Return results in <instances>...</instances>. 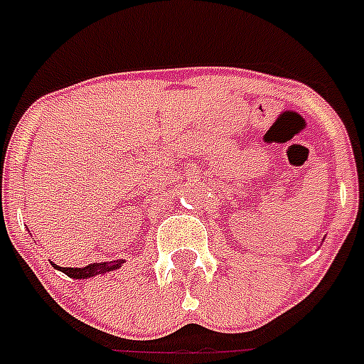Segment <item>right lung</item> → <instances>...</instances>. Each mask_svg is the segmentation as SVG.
Returning a JSON list of instances; mask_svg holds the SVG:
<instances>
[{
    "mask_svg": "<svg viewBox=\"0 0 364 364\" xmlns=\"http://www.w3.org/2000/svg\"><path fill=\"white\" fill-rule=\"evenodd\" d=\"M124 260L119 259V260H107V262H94V264H88V266H82V268H62L58 264H53L56 270L64 272L65 276L73 277V279H88V277H94V276H102V274H107V272H113V270H119L122 266Z\"/></svg>",
    "mask_w": 364,
    "mask_h": 364,
    "instance_id": "1",
    "label": "right lung"
}]
</instances>
